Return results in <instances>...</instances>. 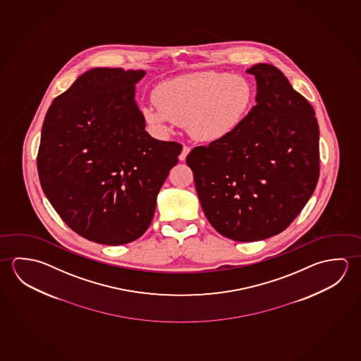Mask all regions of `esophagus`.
Here are the masks:
<instances>
[{
  "label": "esophagus",
  "mask_w": 361,
  "mask_h": 361,
  "mask_svg": "<svg viewBox=\"0 0 361 361\" xmlns=\"http://www.w3.org/2000/svg\"><path fill=\"white\" fill-rule=\"evenodd\" d=\"M190 147H187V145H184L183 149H182V153L179 154V160H185L187 158V155L190 154Z\"/></svg>",
  "instance_id": "1"
}]
</instances>
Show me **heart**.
<instances>
[{"label": "heart", "mask_w": 361, "mask_h": 361, "mask_svg": "<svg viewBox=\"0 0 361 361\" xmlns=\"http://www.w3.org/2000/svg\"><path fill=\"white\" fill-rule=\"evenodd\" d=\"M252 99V87L241 75L197 72L160 85L142 114L160 131L190 123L197 140L211 142L233 134L249 114Z\"/></svg>", "instance_id": "b5f03b06"}]
</instances>
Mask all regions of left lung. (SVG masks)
Listing matches in <instances>:
<instances>
[{
    "label": "left lung",
    "instance_id": "obj_1",
    "mask_svg": "<svg viewBox=\"0 0 361 361\" xmlns=\"http://www.w3.org/2000/svg\"><path fill=\"white\" fill-rule=\"evenodd\" d=\"M246 72L257 80V104L233 134L187 157L209 224L241 243L284 231L319 177V130L311 104L271 64Z\"/></svg>",
    "mask_w": 361,
    "mask_h": 361
}]
</instances>
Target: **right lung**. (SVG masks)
Masks as SVG:
<instances>
[{
  "label": "right lung",
  "mask_w": 361,
  "mask_h": 361,
  "mask_svg": "<svg viewBox=\"0 0 361 361\" xmlns=\"http://www.w3.org/2000/svg\"><path fill=\"white\" fill-rule=\"evenodd\" d=\"M144 71L93 68L54 98L37 171L61 220L82 238L123 245L145 233L182 145L145 131L135 102Z\"/></svg>",
  "instance_id": "1"
}]
</instances>
